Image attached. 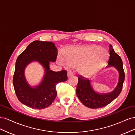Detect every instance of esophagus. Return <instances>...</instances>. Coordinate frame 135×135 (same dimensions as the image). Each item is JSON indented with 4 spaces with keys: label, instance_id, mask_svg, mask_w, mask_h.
Here are the masks:
<instances>
[{
    "label": "esophagus",
    "instance_id": "34e87169",
    "mask_svg": "<svg viewBox=\"0 0 135 135\" xmlns=\"http://www.w3.org/2000/svg\"><path fill=\"white\" fill-rule=\"evenodd\" d=\"M73 74H74V73H73V72L71 71H69L68 72V77L73 75Z\"/></svg>",
    "mask_w": 135,
    "mask_h": 135
}]
</instances>
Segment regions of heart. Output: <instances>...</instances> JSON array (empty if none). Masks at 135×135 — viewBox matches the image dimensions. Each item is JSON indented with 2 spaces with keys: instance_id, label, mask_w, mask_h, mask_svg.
Here are the masks:
<instances>
[{
  "instance_id": "b5f03b06",
  "label": "heart",
  "mask_w": 135,
  "mask_h": 135,
  "mask_svg": "<svg viewBox=\"0 0 135 135\" xmlns=\"http://www.w3.org/2000/svg\"><path fill=\"white\" fill-rule=\"evenodd\" d=\"M107 52L99 46H91L75 47L68 50L64 59L60 60L68 66L77 68L83 74L89 75L103 66L107 58Z\"/></svg>"
}]
</instances>
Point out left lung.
Segmentation results:
<instances>
[{
  "label": "left lung",
  "mask_w": 135,
  "mask_h": 135,
  "mask_svg": "<svg viewBox=\"0 0 135 135\" xmlns=\"http://www.w3.org/2000/svg\"><path fill=\"white\" fill-rule=\"evenodd\" d=\"M109 55L108 66L115 67L119 73L117 86L112 92L99 94L93 91L89 79L81 75H78V83L76 90V95L85 107L92 109L105 107L116 99L122 91L125 78L122 60L120 57L114 52L111 44H109Z\"/></svg>",
  "instance_id": "obj_1"
}]
</instances>
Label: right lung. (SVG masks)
<instances>
[{"label":"right lung","instance_id":"add662e5","mask_svg":"<svg viewBox=\"0 0 135 135\" xmlns=\"http://www.w3.org/2000/svg\"><path fill=\"white\" fill-rule=\"evenodd\" d=\"M57 49L54 43L35 40L31 42L16 60L13 84L18 100L28 107L42 109L48 107L57 95L56 85L68 79L66 70L54 71L50 70V61L55 62ZM39 62L45 69L41 83L35 88L28 84L24 75L27 65L32 61Z\"/></svg>","mask_w":135,"mask_h":135}]
</instances>
